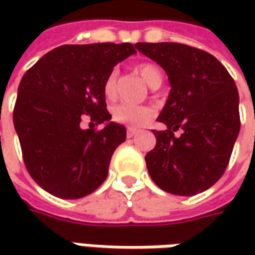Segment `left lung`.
I'll return each instance as SVG.
<instances>
[{"label": "left lung", "mask_w": 255, "mask_h": 255, "mask_svg": "<svg viewBox=\"0 0 255 255\" xmlns=\"http://www.w3.org/2000/svg\"><path fill=\"white\" fill-rule=\"evenodd\" d=\"M125 48L115 44L64 45L44 55L18 86L14 126L26 170L55 197L75 200L108 177L126 129L106 111L105 86ZM89 114L91 123L80 125Z\"/></svg>", "instance_id": "left-lung-1"}]
</instances>
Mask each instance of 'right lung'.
<instances>
[{
	"mask_svg": "<svg viewBox=\"0 0 255 255\" xmlns=\"http://www.w3.org/2000/svg\"><path fill=\"white\" fill-rule=\"evenodd\" d=\"M142 54L169 76L171 89L157 121L156 146L146 154L162 190L194 196L223 176L240 130L239 92L227 69L204 51L183 44H143Z\"/></svg>",
	"mask_w": 255,
	"mask_h": 255,
	"instance_id": "obj_1",
	"label": "right lung"
}]
</instances>
